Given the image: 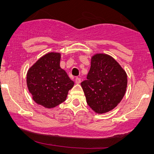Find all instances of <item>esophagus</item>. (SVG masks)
Wrapping results in <instances>:
<instances>
[{
	"mask_svg": "<svg viewBox=\"0 0 154 154\" xmlns=\"http://www.w3.org/2000/svg\"><path fill=\"white\" fill-rule=\"evenodd\" d=\"M81 79H79V78H76V79H75V83H76V84H79V83H81Z\"/></svg>",
	"mask_w": 154,
	"mask_h": 154,
	"instance_id": "34e87169",
	"label": "esophagus"
}]
</instances>
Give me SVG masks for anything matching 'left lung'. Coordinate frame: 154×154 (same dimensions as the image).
<instances>
[{
  "label": "left lung",
  "mask_w": 154,
  "mask_h": 154,
  "mask_svg": "<svg viewBox=\"0 0 154 154\" xmlns=\"http://www.w3.org/2000/svg\"><path fill=\"white\" fill-rule=\"evenodd\" d=\"M127 84V74L121 65L110 55L100 53L92 56L87 80L81 87L90 108L97 113H104L119 104Z\"/></svg>",
  "instance_id": "left-lung-1"
}]
</instances>
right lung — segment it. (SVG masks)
Wrapping results in <instances>:
<instances>
[{
  "instance_id": "right-lung-1",
  "label": "right lung",
  "mask_w": 154,
  "mask_h": 154,
  "mask_svg": "<svg viewBox=\"0 0 154 154\" xmlns=\"http://www.w3.org/2000/svg\"><path fill=\"white\" fill-rule=\"evenodd\" d=\"M61 54L50 52L28 70L26 83L33 100L45 108H54L64 102L74 83L60 66Z\"/></svg>"
}]
</instances>
